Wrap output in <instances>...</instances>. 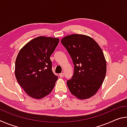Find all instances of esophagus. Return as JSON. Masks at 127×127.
I'll return each instance as SVG.
<instances>
[{
	"instance_id": "1",
	"label": "esophagus",
	"mask_w": 127,
	"mask_h": 127,
	"mask_svg": "<svg viewBox=\"0 0 127 127\" xmlns=\"http://www.w3.org/2000/svg\"><path fill=\"white\" fill-rule=\"evenodd\" d=\"M59 76L62 78V77H64V73H61L59 74Z\"/></svg>"
}]
</instances>
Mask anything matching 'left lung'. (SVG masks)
<instances>
[{"instance_id": "8db88e82", "label": "left lung", "mask_w": 127, "mask_h": 127, "mask_svg": "<svg viewBox=\"0 0 127 127\" xmlns=\"http://www.w3.org/2000/svg\"><path fill=\"white\" fill-rule=\"evenodd\" d=\"M62 44L71 57L74 73L66 81L71 94L79 99L95 94L102 85L106 72V63L101 49L89 36L73 34L62 38Z\"/></svg>"}]
</instances>
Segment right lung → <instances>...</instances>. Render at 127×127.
I'll return each instance as SVG.
<instances>
[{"label":"right lung","instance_id":"obj_1","mask_svg":"<svg viewBox=\"0 0 127 127\" xmlns=\"http://www.w3.org/2000/svg\"><path fill=\"white\" fill-rule=\"evenodd\" d=\"M59 38L39 36L26 44L15 63V76L21 87L30 97L40 99L50 93L58 76L52 71L50 59Z\"/></svg>","mask_w":127,"mask_h":127}]
</instances>
